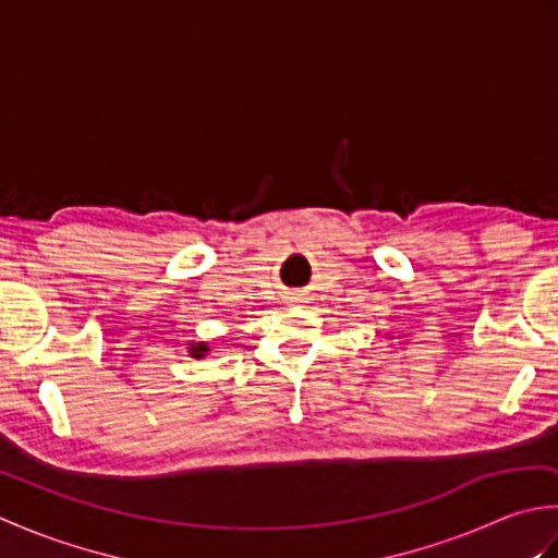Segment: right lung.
Here are the masks:
<instances>
[{
    "label": "right lung",
    "mask_w": 558,
    "mask_h": 558,
    "mask_svg": "<svg viewBox=\"0 0 558 558\" xmlns=\"http://www.w3.org/2000/svg\"><path fill=\"white\" fill-rule=\"evenodd\" d=\"M192 352H194V357H204V352H208V345H196V348H192Z\"/></svg>",
    "instance_id": "obj_1"
}]
</instances>
